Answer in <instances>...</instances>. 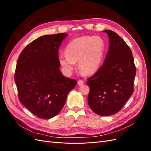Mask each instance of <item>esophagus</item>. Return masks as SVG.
Masks as SVG:
<instances>
[{
    "mask_svg": "<svg viewBox=\"0 0 151 151\" xmlns=\"http://www.w3.org/2000/svg\"><path fill=\"white\" fill-rule=\"evenodd\" d=\"M84 84V81H83V80H79L78 81V85H79V86H81V85H83Z\"/></svg>",
    "mask_w": 151,
    "mask_h": 151,
    "instance_id": "esophagus-1",
    "label": "esophagus"
}]
</instances>
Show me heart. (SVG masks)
<instances>
[{
  "label": "heart",
  "mask_w": 151,
  "mask_h": 151,
  "mask_svg": "<svg viewBox=\"0 0 151 151\" xmlns=\"http://www.w3.org/2000/svg\"><path fill=\"white\" fill-rule=\"evenodd\" d=\"M105 44L99 36H82L73 40L65 48V54L58 55V62L67 74H71L75 63L84 74L96 72L104 57Z\"/></svg>",
  "instance_id": "1"
}]
</instances>
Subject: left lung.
Wrapping results in <instances>:
<instances>
[{
  "mask_svg": "<svg viewBox=\"0 0 151 151\" xmlns=\"http://www.w3.org/2000/svg\"><path fill=\"white\" fill-rule=\"evenodd\" d=\"M108 52L102 67L88 79L90 88L88 101L98 115L109 116L119 111L134 92L136 68L130 47L111 30Z\"/></svg>",
  "mask_w": 151,
  "mask_h": 151,
  "instance_id": "obj_1",
  "label": "left lung"
}]
</instances>
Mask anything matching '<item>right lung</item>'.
<instances>
[{"label":"right lung","instance_id":"right-lung-1","mask_svg":"<svg viewBox=\"0 0 151 151\" xmlns=\"http://www.w3.org/2000/svg\"><path fill=\"white\" fill-rule=\"evenodd\" d=\"M67 35L40 36L27 45L18 58L14 79L19 101L42 119H50L61 111L77 83L59 69L58 49Z\"/></svg>","mask_w":151,"mask_h":151}]
</instances>
